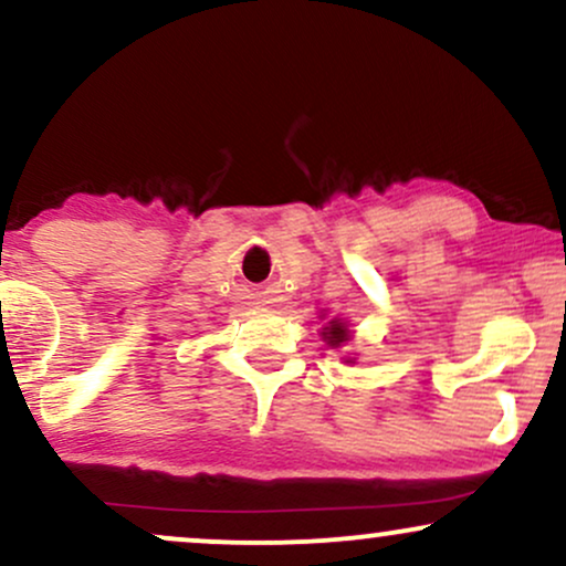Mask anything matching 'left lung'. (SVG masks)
<instances>
[{"mask_svg": "<svg viewBox=\"0 0 566 566\" xmlns=\"http://www.w3.org/2000/svg\"><path fill=\"white\" fill-rule=\"evenodd\" d=\"M322 318H324V313H322ZM318 335H322L326 348L337 350V348H343V345H348V339L353 337V329L348 326V322H343V318L335 316V318H326V324L322 326V332H318ZM343 360L345 364H356V358H350V356H345Z\"/></svg>", "mask_w": 566, "mask_h": 566, "instance_id": "8db88e82", "label": "left lung"}]
</instances>
